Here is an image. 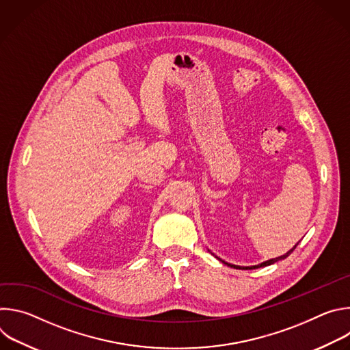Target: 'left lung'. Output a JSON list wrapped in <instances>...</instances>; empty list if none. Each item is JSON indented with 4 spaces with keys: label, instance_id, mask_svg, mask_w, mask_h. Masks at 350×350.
I'll use <instances>...</instances> for the list:
<instances>
[{
    "label": "left lung",
    "instance_id": "left-lung-1",
    "mask_svg": "<svg viewBox=\"0 0 350 350\" xmlns=\"http://www.w3.org/2000/svg\"><path fill=\"white\" fill-rule=\"evenodd\" d=\"M297 245V243H296ZM296 245L291 249V251H288L285 255H282V256H280V258H275V259H270V260H266V262H263V263H260V265H258V266H251V267H241V266H235V265H230V263H227V262H224V260H221L224 265H227V266H231V267H234V269H258V267H265V266H270V265H273V263H275V262H278V260H281V259H285V258H288L292 252H293V249L296 247Z\"/></svg>",
    "mask_w": 350,
    "mask_h": 350
}]
</instances>
